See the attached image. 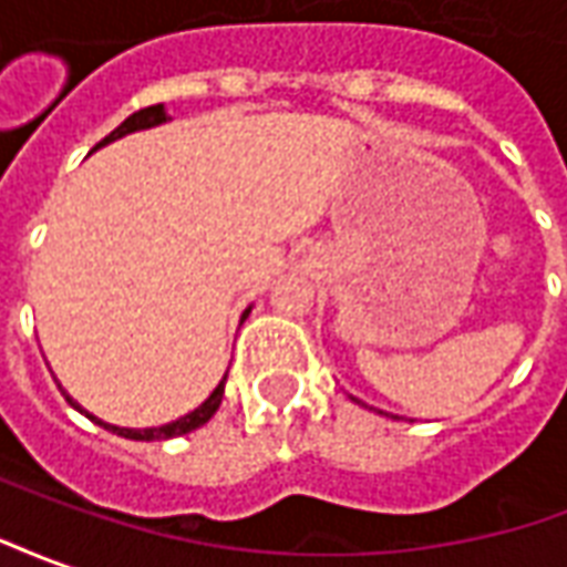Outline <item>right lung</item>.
Returning a JSON list of instances; mask_svg holds the SVG:
<instances>
[{
    "instance_id": "1",
    "label": "right lung",
    "mask_w": 567,
    "mask_h": 567,
    "mask_svg": "<svg viewBox=\"0 0 567 567\" xmlns=\"http://www.w3.org/2000/svg\"><path fill=\"white\" fill-rule=\"evenodd\" d=\"M168 120V114H165L163 105H151V109H142L135 111V114H130V117L120 123L117 130L111 132V135H105L102 142L93 147V151H99V147H105L109 142H117V138H123V135H130V132H138V130H151V126H159V123H165ZM247 313H250V308L244 311L241 320H247ZM223 390H226V378L217 383V390L210 392L205 402L198 404L196 411H189L187 416H181V420H175V423H165V425H153V429H120V425H111V423H102V420H96L93 414H86L81 404L74 402L72 395H65V402L72 404V408H78L81 414H86L93 423L105 425L109 432H114V435L120 437H130V441H165V437H177V435H187V432H196L198 425H205L210 420V416L217 414V408H220L223 402Z\"/></svg>"
}]
</instances>
